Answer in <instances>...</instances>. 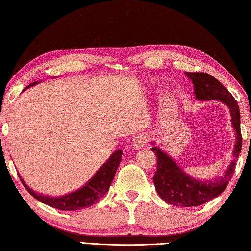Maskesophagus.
Masks as SVG:
<instances>
[{"instance_id": "1", "label": "esophagus", "mask_w": 251, "mask_h": 251, "mask_svg": "<svg viewBox=\"0 0 251 251\" xmlns=\"http://www.w3.org/2000/svg\"><path fill=\"white\" fill-rule=\"evenodd\" d=\"M148 136L146 134H138L136 137L133 139V147L135 150H141L144 146L146 145V143L148 142Z\"/></svg>"}]
</instances>
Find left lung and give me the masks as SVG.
<instances>
[{"label": "left lung", "instance_id": "left-lung-1", "mask_svg": "<svg viewBox=\"0 0 251 251\" xmlns=\"http://www.w3.org/2000/svg\"><path fill=\"white\" fill-rule=\"evenodd\" d=\"M187 77L193 82L194 93L197 100H218L229 108L231 125L236 134V144L232 151L233 159L227 171L214 179L199 180L188 175L167 152L158 146L151 147L157 155V171L154 176V185L157 193L167 203L180 207L202 205L219 196L229 184L236 168V160L239 157L243 138L240 131V110L237 100L218 79L207 73L185 72ZM154 144V142H151Z\"/></svg>", "mask_w": 251, "mask_h": 251}]
</instances>
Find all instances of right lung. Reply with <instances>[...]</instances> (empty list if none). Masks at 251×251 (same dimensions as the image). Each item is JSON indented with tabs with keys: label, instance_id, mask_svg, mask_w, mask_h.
Listing matches in <instances>:
<instances>
[{
	"label": "right lung",
	"instance_id": "right-lung-1",
	"mask_svg": "<svg viewBox=\"0 0 251 251\" xmlns=\"http://www.w3.org/2000/svg\"><path fill=\"white\" fill-rule=\"evenodd\" d=\"M39 83L40 82H34L29 84L28 86L24 88L23 92ZM122 154L123 151L121 150L114 151L109 156L107 161H105L101 165L99 168V171L95 173V175L86 184L80 187V188L74 190V192L63 195V196L54 197L34 192L32 188H29V186L26 185V182L24 181L20 174L19 177L27 192L39 201L53 208H56V209L59 210H79L83 209V208H87L94 205V203L103 198L104 195L107 193L109 186L114 179V176H115L118 165H120L122 160Z\"/></svg>",
	"mask_w": 251,
	"mask_h": 251
}]
</instances>
